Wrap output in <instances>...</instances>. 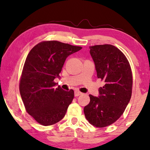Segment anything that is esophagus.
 I'll list each match as a JSON object with an SVG mask.
<instances>
[{"mask_svg": "<svg viewBox=\"0 0 150 150\" xmlns=\"http://www.w3.org/2000/svg\"><path fill=\"white\" fill-rule=\"evenodd\" d=\"M80 95H82V93L81 91H75L74 92V96H76V97H77V96H79Z\"/></svg>", "mask_w": 150, "mask_h": 150, "instance_id": "esophagus-1", "label": "esophagus"}]
</instances>
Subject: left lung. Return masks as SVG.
Segmentation results:
<instances>
[{
    "mask_svg": "<svg viewBox=\"0 0 150 150\" xmlns=\"http://www.w3.org/2000/svg\"><path fill=\"white\" fill-rule=\"evenodd\" d=\"M98 79L104 82L100 96L89 95L84 108L85 117L98 128L108 126L124 113L132 96V74L126 57L110 44L89 46Z\"/></svg>",
    "mask_w": 150,
    "mask_h": 150,
    "instance_id": "8db88e82",
    "label": "left lung"
}]
</instances>
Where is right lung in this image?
I'll use <instances>...</instances> for the list:
<instances>
[{"label":"right lung","instance_id":"right-lung-1","mask_svg":"<svg viewBox=\"0 0 150 150\" xmlns=\"http://www.w3.org/2000/svg\"><path fill=\"white\" fill-rule=\"evenodd\" d=\"M82 49L58 41H44L27 55L20 80V93L26 112L39 124L51 126L64 117L74 97L69 91L55 87V78L65 59Z\"/></svg>","mask_w":150,"mask_h":150}]
</instances>
